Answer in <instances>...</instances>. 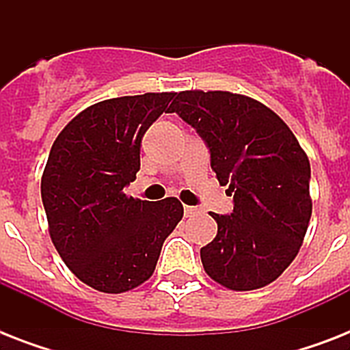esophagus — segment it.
<instances>
[{
  "label": "esophagus",
  "instance_id": "1",
  "mask_svg": "<svg viewBox=\"0 0 350 350\" xmlns=\"http://www.w3.org/2000/svg\"><path fill=\"white\" fill-rule=\"evenodd\" d=\"M183 213H185L187 218H191V216H194V214H196V207H191V205H185V207H183Z\"/></svg>",
  "mask_w": 350,
  "mask_h": 350
}]
</instances>
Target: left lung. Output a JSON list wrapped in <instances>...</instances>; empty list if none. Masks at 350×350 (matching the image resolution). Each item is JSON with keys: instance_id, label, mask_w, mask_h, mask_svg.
Returning a JSON list of instances; mask_svg holds the SVG:
<instances>
[{"instance_id": "obj_1", "label": "left lung", "mask_w": 350, "mask_h": 350, "mask_svg": "<svg viewBox=\"0 0 350 350\" xmlns=\"http://www.w3.org/2000/svg\"><path fill=\"white\" fill-rule=\"evenodd\" d=\"M169 112L200 134L232 196V213H211L218 234L200 250L203 269L232 291L265 287L293 263L309 227L307 154L282 118L247 96L185 90Z\"/></svg>"}]
</instances>
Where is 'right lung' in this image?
<instances>
[{
  "label": "right lung",
  "mask_w": 350,
  "mask_h": 350,
  "mask_svg": "<svg viewBox=\"0 0 350 350\" xmlns=\"http://www.w3.org/2000/svg\"><path fill=\"white\" fill-rule=\"evenodd\" d=\"M174 92L112 98L79 112L59 132L41 178L52 243L89 287L118 294L152 276L165 238L183 218L176 198L143 202L136 180L147 129Z\"/></svg>",
  "instance_id": "obj_1"
}]
</instances>
